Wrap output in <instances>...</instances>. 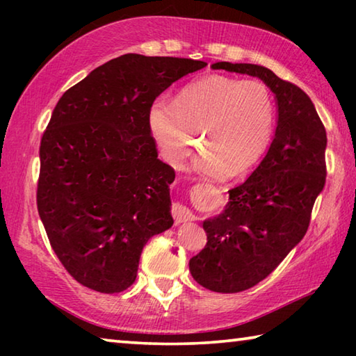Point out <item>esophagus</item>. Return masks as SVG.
<instances>
[{"instance_id":"34e87169","label":"esophagus","mask_w":356,"mask_h":356,"mask_svg":"<svg viewBox=\"0 0 356 356\" xmlns=\"http://www.w3.org/2000/svg\"><path fill=\"white\" fill-rule=\"evenodd\" d=\"M171 212H172L176 225H180V222H190V221L195 220V215H193L186 207L180 206V204H174Z\"/></svg>"}]
</instances>
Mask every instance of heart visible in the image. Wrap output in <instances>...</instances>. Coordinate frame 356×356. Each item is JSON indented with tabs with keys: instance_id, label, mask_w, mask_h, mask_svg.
<instances>
[{
	"instance_id": "obj_1",
	"label": "heart",
	"mask_w": 356,
	"mask_h": 356,
	"mask_svg": "<svg viewBox=\"0 0 356 356\" xmlns=\"http://www.w3.org/2000/svg\"><path fill=\"white\" fill-rule=\"evenodd\" d=\"M149 125L168 163H182L200 134L207 147L196 160V170L238 174L267 152L275 134L276 102L261 80L210 74L185 84L174 102L155 100Z\"/></svg>"
}]
</instances>
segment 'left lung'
<instances>
[{
    "instance_id": "left-lung-1",
    "label": "left lung",
    "mask_w": 356,
    "mask_h": 356,
    "mask_svg": "<svg viewBox=\"0 0 356 356\" xmlns=\"http://www.w3.org/2000/svg\"><path fill=\"white\" fill-rule=\"evenodd\" d=\"M212 67L261 78L278 105L267 154L242 185L229 190L225 212L202 222L207 245L190 259L197 284L236 293L267 278L305 237L327 177V131L306 92L270 69L225 61Z\"/></svg>"
}]
</instances>
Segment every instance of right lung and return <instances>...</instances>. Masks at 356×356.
<instances>
[{"mask_svg": "<svg viewBox=\"0 0 356 356\" xmlns=\"http://www.w3.org/2000/svg\"><path fill=\"white\" fill-rule=\"evenodd\" d=\"M206 65L129 53L59 99L40 141L38 210L53 251L80 284L125 291L147 240L172 226L176 172L156 159L149 111L174 81Z\"/></svg>", "mask_w": 356, "mask_h": 356, "instance_id": "add662e5", "label": "right lung"}]
</instances>
